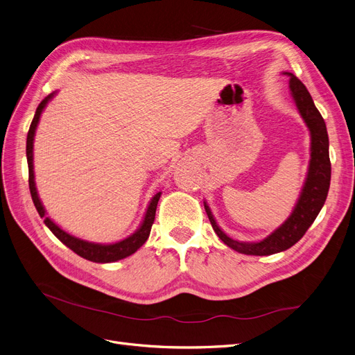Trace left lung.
<instances>
[{
	"label": "left lung",
	"mask_w": 355,
	"mask_h": 355,
	"mask_svg": "<svg viewBox=\"0 0 355 355\" xmlns=\"http://www.w3.org/2000/svg\"><path fill=\"white\" fill-rule=\"evenodd\" d=\"M286 74L291 77V95L295 101L301 116H303L304 123L310 130L311 136V159L309 165V173L303 191L300 194V199L294 207L291 216L265 240H261L259 243H243L230 239L228 235L218 227L211 209L205 203L207 218L211 220L212 228L218 234V237L228 247H231L232 250L243 254L269 256L293 247L297 241L301 240V237H303L306 231L310 228L314 219L318 218L331 186L329 137H327L324 120L319 110L316 108V105H314L307 87L301 83L300 78H297L291 73Z\"/></svg>",
	"instance_id": "obj_1"
}]
</instances>
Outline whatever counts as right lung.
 I'll return each instance as SVG.
<instances>
[{
	"label": "right lung",
	"mask_w": 355,
	"mask_h": 355,
	"mask_svg": "<svg viewBox=\"0 0 355 355\" xmlns=\"http://www.w3.org/2000/svg\"><path fill=\"white\" fill-rule=\"evenodd\" d=\"M54 96V94L48 95L41 103L37 105L35 116L32 120L29 133H28V140H26V156H28V165H29V189H31V194H32V200L35 203V207L37 214L41 215V218H44L45 225L51 230V232L55 235V237L62 243L67 245L70 250H73L76 254H78L80 257L90 260V261H96V263H111V261H116L121 260L130 254H133L137 252V248H140L146 240L149 239V234L153 225L155 220V214H156V206L157 202H159L161 198V191L156 193L153 196V199L150 200L146 215H144V219L141 222L140 228L131 234L130 237H127L123 241H118L114 244H96V243H89L80 239H76L73 235H70L69 232H65L64 230H61L57 224H54L48 216H45V209L37 198V191L35 187V174H33V137H35V131L39 123V118H41V114L44 111V108L46 107L48 101Z\"/></svg>",
	"instance_id": "1"
}]
</instances>
